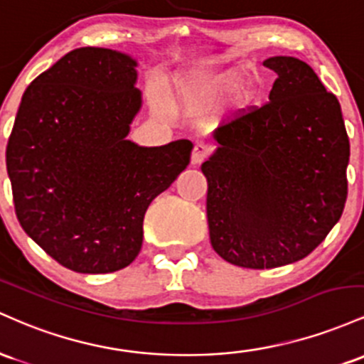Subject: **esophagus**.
I'll return each mask as SVG.
<instances>
[{
    "instance_id": "1",
    "label": "esophagus",
    "mask_w": 364,
    "mask_h": 364,
    "mask_svg": "<svg viewBox=\"0 0 364 364\" xmlns=\"http://www.w3.org/2000/svg\"><path fill=\"white\" fill-rule=\"evenodd\" d=\"M211 154V148L208 144H196L194 149H193V154H191V163L193 165H199V163H203L206 160L208 156Z\"/></svg>"
}]
</instances>
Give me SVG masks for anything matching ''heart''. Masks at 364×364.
I'll use <instances>...</instances> for the list:
<instances>
[{"instance_id": "1", "label": "heart", "mask_w": 364, "mask_h": 364, "mask_svg": "<svg viewBox=\"0 0 364 364\" xmlns=\"http://www.w3.org/2000/svg\"><path fill=\"white\" fill-rule=\"evenodd\" d=\"M230 75L210 77V79H199V77H182L173 85V96L182 103L191 106H204L213 103L220 92L230 82ZM158 100L156 94H153Z\"/></svg>"}]
</instances>
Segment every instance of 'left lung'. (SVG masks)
<instances>
[{"instance_id": "1", "label": "left lung", "mask_w": 364, "mask_h": 364, "mask_svg": "<svg viewBox=\"0 0 364 364\" xmlns=\"http://www.w3.org/2000/svg\"><path fill=\"white\" fill-rule=\"evenodd\" d=\"M270 101L220 125L208 181L211 246L252 270L306 258L323 242L347 199V137L341 105L304 61L273 56Z\"/></svg>"}]
</instances>
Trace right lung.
<instances>
[{
  "label": "right lung",
  "mask_w": 364,
  "mask_h": 364,
  "mask_svg": "<svg viewBox=\"0 0 364 364\" xmlns=\"http://www.w3.org/2000/svg\"><path fill=\"white\" fill-rule=\"evenodd\" d=\"M137 61L79 48L32 80L6 146L15 213L61 267L112 273L142 246L148 206L191 161L193 142L129 141L141 108Z\"/></svg>",
  "instance_id": "add662e5"
}]
</instances>
